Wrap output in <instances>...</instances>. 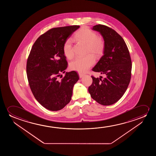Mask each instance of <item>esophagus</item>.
<instances>
[{
	"label": "esophagus",
	"instance_id": "1",
	"mask_svg": "<svg viewBox=\"0 0 156 156\" xmlns=\"http://www.w3.org/2000/svg\"><path fill=\"white\" fill-rule=\"evenodd\" d=\"M79 77H80V78H82V77H83V76H84V75H83V74H82V73H79Z\"/></svg>",
	"mask_w": 156,
	"mask_h": 156
}]
</instances>
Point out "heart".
Masks as SVG:
<instances>
[{"label": "heart", "mask_w": 156, "mask_h": 156, "mask_svg": "<svg viewBox=\"0 0 156 156\" xmlns=\"http://www.w3.org/2000/svg\"><path fill=\"white\" fill-rule=\"evenodd\" d=\"M76 41L86 44L87 53L91 52L95 55H102L105 48V39L101 36L87 27H83L74 35ZM63 52L67 58L72 59L74 56L73 43L70 39H67L63 45ZM95 62V58L92 54L84 57H78L71 62L70 68L80 73H85Z\"/></svg>", "instance_id": "b5f03b06"}]
</instances>
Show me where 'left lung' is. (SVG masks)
Here are the masks:
<instances>
[{
  "mask_svg": "<svg viewBox=\"0 0 156 156\" xmlns=\"http://www.w3.org/2000/svg\"><path fill=\"white\" fill-rule=\"evenodd\" d=\"M92 29L100 32L105 42L104 55L92 70L105 74V77L92 76L88 92L99 104L110 105L119 100L128 87L132 61L126 43L115 30L102 24L94 26Z\"/></svg>",
  "mask_w": 156,
  "mask_h": 156,
  "instance_id": "left-lung-1",
  "label": "left lung"
}]
</instances>
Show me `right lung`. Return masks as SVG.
I'll list each match as a JSON object with an SVG mask.
<instances>
[{
    "instance_id": "add662e5",
    "label": "right lung",
    "mask_w": 156,
    "mask_h": 156,
    "mask_svg": "<svg viewBox=\"0 0 156 156\" xmlns=\"http://www.w3.org/2000/svg\"><path fill=\"white\" fill-rule=\"evenodd\" d=\"M80 27L71 26L52 28L34 42L28 56L27 74L32 94L42 106L58 111L71 99L73 86L79 80L75 71L66 73L68 66L63 52L64 42Z\"/></svg>"
}]
</instances>
